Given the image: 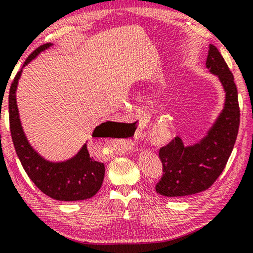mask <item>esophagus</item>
<instances>
[{"mask_svg": "<svg viewBox=\"0 0 253 253\" xmlns=\"http://www.w3.org/2000/svg\"><path fill=\"white\" fill-rule=\"evenodd\" d=\"M125 143H126V146H127V149H133V148H134V143H135V139H134V137H130V138H128Z\"/></svg>", "mask_w": 253, "mask_h": 253, "instance_id": "esophagus-1", "label": "esophagus"}]
</instances>
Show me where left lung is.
<instances>
[{
  "label": "left lung",
  "instance_id": "obj_1",
  "mask_svg": "<svg viewBox=\"0 0 253 253\" xmlns=\"http://www.w3.org/2000/svg\"><path fill=\"white\" fill-rule=\"evenodd\" d=\"M206 65L223 84L226 93L224 109L208 135L197 144L184 146L177 136L159 150L164 174L156 191L165 197H185L206 191L223 172L234 148L240 126L234 76L212 44L209 45Z\"/></svg>",
  "mask_w": 253,
  "mask_h": 253
}]
</instances>
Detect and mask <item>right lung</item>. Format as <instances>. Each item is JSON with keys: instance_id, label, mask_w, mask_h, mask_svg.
I'll return each mask as SVG.
<instances>
[{"instance_id": "1", "label": "right lung", "mask_w": 253, "mask_h": 253, "mask_svg": "<svg viewBox=\"0 0 253 253\" xmlns=\"http://www.w3.org/2000/svg\"><path fill=\"white\" fill-rule=\"evenodd\" d=\"M51 43L41 45L30 54L24 66L35 59L37 54L50 47ZM21 71H18L11 84L9 92V120L10 131L17 156L25 171L39 190L59 201H78L92 198L97 193L104 178V165L89 157L87 145L71 159L63 163H50L43 159L34 150L26 138L19 119L16 101V90ZM112 122L101 124L94 129L93 137L108 136V129L104 126ZM120 124V123H114Z\"/></svg>"}]
</instances>
